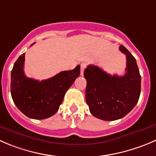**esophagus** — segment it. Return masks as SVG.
<instances>
[{
	"label": "esophagus",
	"instance_id": "1",
	"mask_svg": "<svg viewBox=\"0 0 156 156\" xmlns=\"http://www.w3.org/2000/svg\"><path fill=\"white\" fill-rule=\"evenodd\" d=\"M86 68V64L85 63H81V75H83L84 74V71Z\"/></svg>",
	"mask_w": 156,
	"mask_h": 156
}]
</instances>
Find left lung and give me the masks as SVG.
Listing matches in <instances>:
<instances>
[{
    "label": "left lung",
    "instance_id": "obj_1",
    "mask_svg": "<svg viewBox=\"0 0 156 156\" xmlns=\"http://www.w3.org/2000/svg\"><path fill=\"white\" fill-rule=\"evenodd\" d=\"M126 56V74L111 75L97 66L84 69L87 81L86 102L91 114L107 121L119 120L137 104L141 91V76L136 58L123 46L119 48Z\"/></svg>",
    "mask_w": 156,
    "mask_h": 156
}]
</instances>
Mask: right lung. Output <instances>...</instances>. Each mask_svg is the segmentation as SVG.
<instances>
[{
  "mask_svg": "<svg viewBox=\"0 0 156 156\" xmlns=\"http://www.w3.org/2000/svg\"><path fill=\"white\" fill-rule=\"evenodd\" d=\"M24 61L25 53L18 58L11 71L10 92L13 102L30 118H49L58 111L66 91L79 76L80 66L40 81L26 76Z\"/></svg>",
  "mask_w": 156,
  "mask_h": 156,
  "instance_id": "add662e5",
  "label": "right lung"
}]
</instances>
